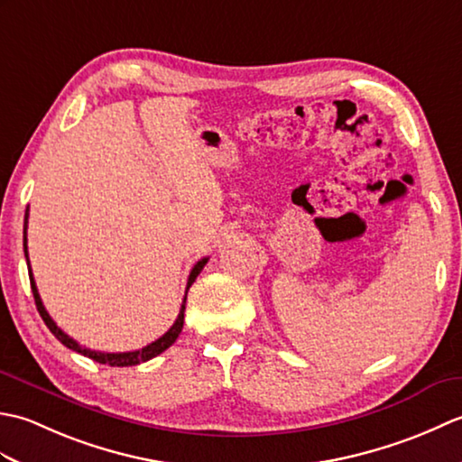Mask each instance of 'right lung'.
Instances as JSON below:
<instances>
[{
	"label": "right lung",
	"mask_w": 462,
	"mask_h": 462,
	"mask_svg": "<svg viewBox=\"0 0 462 462\" xmlns=\"http://www.w3.org/2000/svg\"><path fill=\"white\" fill-rule=\"evenodd\" d=\"M27 218H29V208L25 212V230H27ZM23 252H25V260H27V270H29V282H32V291H33V298H35V306H37V311L39 316H42V319L45 321V326L49 328V331L53 333V336L63 343L65 347L73 349L77 353H81V356L89 357L97 363H103V365H111V367H129V365H139V363H144L149 361L156 356H161V353L164 349H169L172 343L176 341V337L180 336L182 331V326H184V310H186V293H189V288L194 283V280L199 278V273L202 272V268L206 266V262H208V258H202L200 262H196V266L192 268L190 276H189V283H186V293H184V300H182V306H180V311H179V318H176V321L172 323V328L164 333L162 337H159L156 341L149 343V346L143 347V349H136V351H126V353H105V351H93V349H87L83 346H79L75 339H71L67 336V333L57 328V323L51 319V316H49L42 298H39V291H37V286H35V280H33V273H32V266H29V256H27V232H23Z\"/></svg>",
	"instance_id": "1"
}]
</instances>
